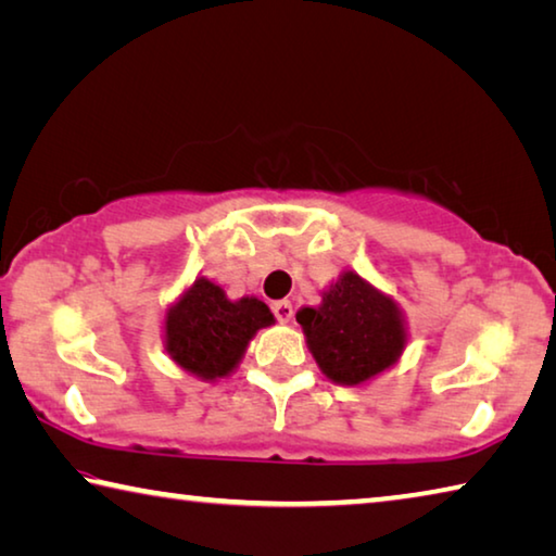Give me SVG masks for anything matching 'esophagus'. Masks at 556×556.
<instances>
[{
  "mask_svg": "<svg viewBox=\"0 0 556 556\" xmlns=\"http://www.w3.org/2000/svg\"><path fill=\"white\" fill-rule=\"evenodd\" d=\"M271 314H275L279 324H289L291 316H294V306H291V301H275L271 304Z\"/></svg>",
  "mask_w": 556,
  "mask_h": 556,
  "instance_id": "esophagus-1",
  "label": "esophagus"
}]
</instances>
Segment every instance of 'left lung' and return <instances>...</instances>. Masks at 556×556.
I'll return each mask as SVG.
<instances>
[{
	"label": "left lung",
	"instance_id": "8db88e82",
	"mask_svg": "<svg viewBox=\"0 0 556 556\" xmlns=\"http://www.w3.org/2000/svg\"><path fill=\"white\" fill-rule=\"evenodd\" d=\"M296 321L308 348L333 382L357 384L397 361L404 328L397 306L353 271L336 281L318 308H301Z\"/></svg>",
	"mask_w": 556,
	"mask_h": 556
}]
</instances>
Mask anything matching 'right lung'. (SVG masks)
<instances>
[{"mask_svg":"<svg viewBox=\"0 0 556 556\" xmlns=\"http://www.w3.org/2000/svg\"><path fill=\"white\" fill-rule=\"evenodd\" d=\"M275 316L260 299L228 301L208 279H195L166 316V348L184 370L213 380L228 375L260 328Z\"/></svg>","mask_w":556,"mask_h":556,"instance_id":"obj_1","label":"right lung"}]
</instances>
